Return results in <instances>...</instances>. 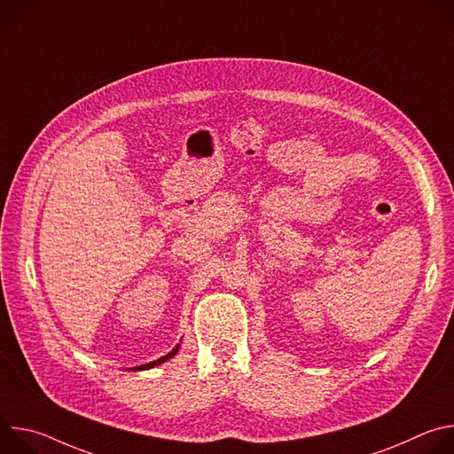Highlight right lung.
<instances>
[{"instance_id": "right-lung-1", "label": "right lung", "mask_w": 454, "mask_h": 454, "mask_svg": "<svg viewBox=\"0 0 454 454\" xmlns=\"http://www.w3.org/2000/svg\"><path fill=\"white\" fill-rule=\"evenodd\" d=\"M177 350H179V345H176L167 356H163V357H160V359H156V361H153V363H147V364H142V366H135V368H131V370H149V368H154V366H158V364H163L165 361L172 359V357L177 354Z\"/></svg>"}]
</instances>
